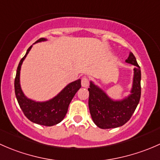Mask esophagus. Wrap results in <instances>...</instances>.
Returning <instances> with one entry per match:
<instances>
[{"label":"esophagus","instance_id":"1","mask_svg":"<svg viewBox=\"0 0 160 160\" xmlns=\"http://www.w3.org/2000/svg\"><path fill=\"white\" fill-rule=\"evenodd\" d=\"M89 79L88 78V77H84L82 78L81 80V85L82 87H83V88H88V86H89Z\"/></svg>","mask_w":160,"mask_h":160}]
</instances>
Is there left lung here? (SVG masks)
Listing matches in <instances>:
<instances>
[{
	"instance_id": "1",
	"label": "left lung",
	"mask_w": 160,
	"mask_h": 160,
	"mask_svg": "<svg viewBox=\"0 0 160 160\" xmlns=\"http://www.w3.org/2000/svg\"><path fill=\"white\" fill-rule=\"evenodd\" d=\"M135 66L131 94L120 101H114L105 92L90 81L89 90V110L95 125L107 129L122 126L131 118L139 103L141 97V70L133 53L125 60Z\"/></svg>"
}]
</instances>
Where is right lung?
Returning a JSON list of instances; mask_svg holds the SVG:
<instances>
[{"instance_id":"obj_1","label":"right lung","mask_w":160,"mask_h":160,"mask_svg":"<svg viewBox=\"0 0 160 160\" xmlns=\"http://www.w3.org/2000/svg\"><path fill=\"white\" fill-rule=\"evenodd\" d=\"M46 41V38H41L35 43ZM28 48L23 58L21 59L16 72L14 80V91L19 106L24 114L31 122L45 126H52L62 122L68 111L69 105L77 90L81 88L80 79L69 83L56 97L44 102H37L27 98L24 94L20 85V70L24 59L32 49Z\"/></svg>"}]
</instances>
